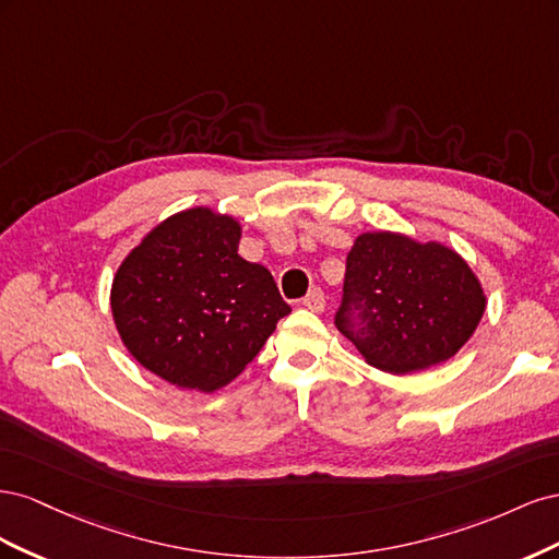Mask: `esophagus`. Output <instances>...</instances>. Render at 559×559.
Here are the masks:
<instances>
[{
	"label": "esophagus",
	"instance_id": "esophagus-1",
	"mask_svg": "<svg viewBox=\"0 0 559 559\" xmlns=\"http://www.w3.org/2000/svg\"><path fill=\"white\" fill-rule=\"evenodd\" d=\"M302 306H306L310 312H324L326 308V298L321 289H310L308 296L302 298Z\"/></svg>",
	"mask_w": 559,
	"mask_h": 559
}]
</instances>
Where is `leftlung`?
I'll return each mask as SVG.
<instances>
[{
  "instance_id": "obj_1",
  "label": "left lung",
  "mask_w": 559,
  "mask_h": 559,
  "mask_svg": "<svg viewBox=\"0 0 559 559\" xmlns=\"http://www.w3.org/2000/svg\"><path fill=\"white\" fill-rule=\"evenodd\" d=\"M335 326L366 364L392 376L452 359L487 308L478 275L454 249L405 233H361L347 253Z\"/></svg>"
}]
</instances>
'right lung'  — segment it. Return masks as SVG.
Returning a JSON list of instances; mask_svg holds the SVG:
<instances>
[{"instance_id":"obj_1","label":"right lung","mask_w":559,"mask_h":559,"mask_svg":"<svg viewBox=\"0 0 559 559\" xmlns=\"http://www.w3.org/2000/svg\"><path fill=\"white\" fill-rule=\"evenodd\" d=\"M242 226L212 207L163 218L111 282L126 349L179 389L212 394L238 378L292 312L270 270L238 253Z\"/></svg>"}]
</instances>
